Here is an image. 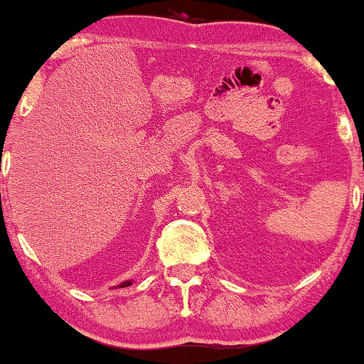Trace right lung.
<instances>
[{"instance_id": "obj_1", "label": "right lung", "mask_w": 364, "mask_h": 364, "mask_svg": "<svg viewBox=\"0 0 364 364\" xmlns=\"http://www.w3.org/2000/svg\"><path fill=\"white\" fill-rule=\"evenodd\" d=\"M129 285H131V282H122L121 285H119V288H124V287H129Z\"/></svg>"}]
</instances>
